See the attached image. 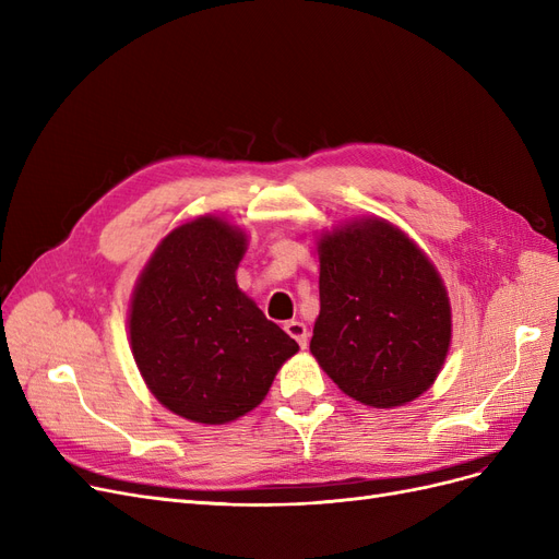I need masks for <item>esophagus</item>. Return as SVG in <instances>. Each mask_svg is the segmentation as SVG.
Returning a JSON list of instances; mask_svg holds the SVG:
<instances>
[{"label":"esophagus","instance_id":"1","mask_svg":"<svg viewBox=\"0 0 559 559\" xmlns=\"http://www.w3.org/2000/svg\"><path fill=\"white\" fill-rule=\"evenodd\" d=\"M284 331L289 333L300 347H306V345H308V341H310V331H308V326H306V324H302V321H286V324H284Z\"/></svg>","mask_w":559,"mask_h":559}]
</instances>
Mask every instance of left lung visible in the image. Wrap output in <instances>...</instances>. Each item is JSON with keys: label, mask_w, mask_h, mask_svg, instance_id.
Segmentation results:
<instances>
[{"label": "left lung", "mask_w": 559, "mask_h": 559, "mask_svg": "<svg viewBox=\"0 0 559 559\" xmlns=\"http://www.w3.org/2000/svg\"><path fill=\"white\" fill-rule=\"evenodd\" d=\"M317 251L319 317L310 352L324 373L373 408L425 394L452 337L450 298L425 251L378 216L324 233Z\"/></svg>", "instance_id": "left-lung-1"}]
</instances>
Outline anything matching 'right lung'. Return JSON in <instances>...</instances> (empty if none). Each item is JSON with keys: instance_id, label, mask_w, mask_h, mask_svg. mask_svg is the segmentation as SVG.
I'll return each instance as SVG.
<instances>
[{"instance_id": "right-lung-1", "label": "right lung", "mask_w": 559, "mask_h": 559, "mask_svg": "<svg viewBox=\"0 0 559 559\" xmlns=\"http://www.w3.org/2000/svg\"><path fill=\"white\" fill-rule=\"evenodd\" d=\"M247 235L222 216L167 233L130 300V347L167 411L226 425L265 399L298 343L265 319L235 282Z\"/></svg>"}]
</instances>
